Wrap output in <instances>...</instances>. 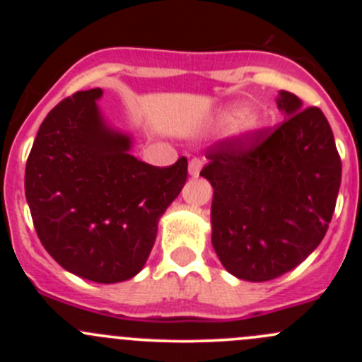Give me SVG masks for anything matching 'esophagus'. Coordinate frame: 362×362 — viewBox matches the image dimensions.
Returning <instances> with one entry per match:
<instances>
[{
  "mask_svg": "<svg viewBox=\"0 0 362 362\" xmlns=\"http://www.w3.org/2000/svg\"><path fill=\"white\" fill-rule=\"evenodd\" d=\"M203 163L204 160L202 158H192L191 160H189V173H191L192 177L199 175V171H202V168H203Z\"/></svg>",
  "mask_w": 362,
  "mask_h": 362,
  "instance_id": "1",
  "label": "esophagus"
}]
</instances>
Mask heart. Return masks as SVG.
<instances>
[{
	"instance_id": "heart-1",
	"label": "heart",
	"mask_w": 362,
	"mask_h": 362,
	"mask_svg": "<svg viewBox=\"0 0 362 362\" xmlns=\"http://www.w3.org/2000/svg\"><path fill=\"white\" fill-rule=\"evenodd\" d=\"M247 126H249V127H250V126H252V122H249V124H247Z\"/></svg>"
}]
</instances>
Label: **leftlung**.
I'll return each instance as SVG.
<instances>
[{
	"label": "left lung",
	"mask_w": 362,
	"mask_h": 362,
	"mask_svg": "<svg viewBox=\"0 0 362 362\" xmlns=\"http://www.w3.org/2000/svg\"><path fill=\"white\" fill-rule=\"evenodd\" d=\"M287 119L206 148L214 187L211 243L222 266L249 282L291 272L319 247L333 218L341 159L322 110L282 90Z\"/></svg>",
	"instance_id": "obj_1"
}]
</instances>
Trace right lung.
<instances>
[{
    "label": "right lung",
    "mask_w": 362,
    "mask_h": 362,
    "mask_svg": "<svg viewBox=\"0 0 362 362\" xmlns=\"http://www.w3.org/2000/svg\"><path fill=\"white\" fill-rule=\"evenodd\" d=\"M103 90H78L45 117L25 163V199L45 250L73 275L98 284L144 268L159 217L187 180V159L151 166L131 140L108 129Z\"/></svg>",
    "instance_id": "obj_1"
}]
</instances>
